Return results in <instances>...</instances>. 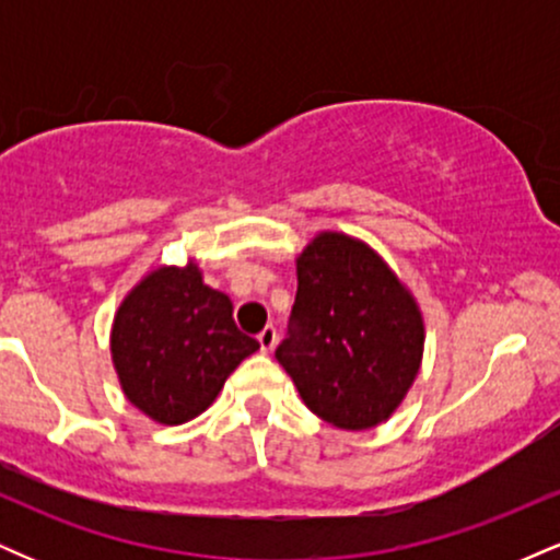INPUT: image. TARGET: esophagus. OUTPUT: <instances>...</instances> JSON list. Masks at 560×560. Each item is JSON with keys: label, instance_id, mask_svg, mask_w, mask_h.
<instances>
[{"label": "esophagus", "instance_id": "1", "mask_svg": "<svg viewBox=\"0 0 560 560\" xmlns=\"http://www.w3.org/2000/svg\"><path fill=\"white\" fill-rule=\"evenodd\" d=\"M258 342H260V350L262 352H271L273 347H276V342H279V334H276L273 326H266V329L258 334Z\"/></svg>", "mask_w": 560, "mask_h": 560}]
</instances>
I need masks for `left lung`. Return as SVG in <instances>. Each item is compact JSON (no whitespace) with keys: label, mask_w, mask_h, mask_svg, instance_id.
I'll return each instance as SVG.
<instances>
[{"label":"left lung","mask_w":560,"mask_h":560,"mask_svg":"<svg viewBox=\"0 0 560 560\" xmlns=\"http://www.w3.org/2000/svg\"><path fill=\"white\" fill-rule=\"evenodd\" d=\"M413 292L371 244L318 231L298 255V298L276 361L326 423L363 432L387 421L423 358Z\"/></svg>","instance_id":"8db88e82"}]
</instances>
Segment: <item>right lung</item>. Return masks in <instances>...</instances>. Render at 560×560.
<instances>
[{
	"mask_svg": "<svg viewBox=\"0 0 560 560\" xmlns=\"http://www.w3.org/2000/svg\"><path fill=\"white\" fill-rule=\"evenodd\" d=\"M258 347L236 329L229 294L205 284L197 260L141 276L115 311L110 331L120 389L163 427L208 410L231 371Z\"/></svg>",
	"mask_w": 560,
	"mask_h": 560,
	"instance_id": "obj_1",
	"label": "right lung"
}]
</instances>
